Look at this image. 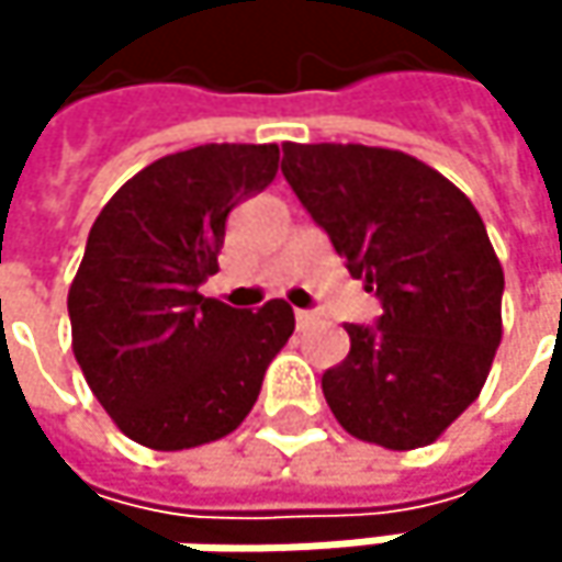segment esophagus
Returning a JSON list of instances; mask_svg holds the SVG:
<instances>
[{
	"label": "esophagus",
	"instance_id": "obj_1",
	"mask_svg": "<svg viewBox=\"0 0 562 562\" xmlns=\"http://www.w3.org/2000/svg\"><path fill=\"white\" fill-rule=\"evenodd\" d=\"M312 322H315V315H312V312H305V308H299V312H295V325H299V328H308Z\"/></svg>",
	"mask_w": 562,
	"mask_h": 562
}]
</instances>
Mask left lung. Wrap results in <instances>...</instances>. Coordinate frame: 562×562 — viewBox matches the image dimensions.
<instances>
[{"mask_svg":"<svg viewBox=\"0 0 562 562\" xmlns=\"http://www.w3.org/2000/svg\"><path fill=\"white\" fill-rule=\"evenodd\" d=\"M282 175L384 305L374 328L345 325L351 351L322 374L335 419L396 452L436 442L482 393L502 345L505 270L475 204L381 146L285 143Z\"/></svg>","mask_w":562,"mask_h":562,"instance_id":"left-lung-1","label":"left lung"}]
</instances>
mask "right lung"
Segmentation results:
<instances>
[{"instance_id": "1", "label": "right lung", "mask_w": 562, "mask_h": 562, "mask_svg": "<svg viewBox=\"0 0 562 562\" xmlns=\"http://www.w3.org/2000/svg\"><path fill=\"white\" fill-rule=\"evenodd\" d=\"M280 146L211 143L136 171L90 227L67 292L70 348L123 436L178 452L234 432L295 328L273 299L257 312L204 299L227 214L263 191Z\"/></svg>"}]
</instances>
